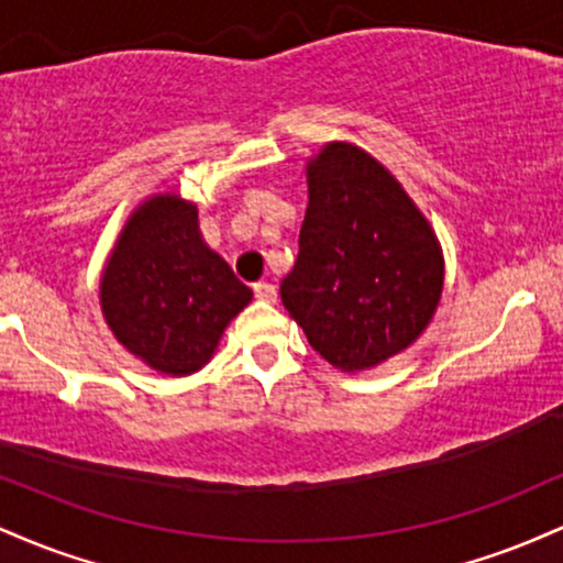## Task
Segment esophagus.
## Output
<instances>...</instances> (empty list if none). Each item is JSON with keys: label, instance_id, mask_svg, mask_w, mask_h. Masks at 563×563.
<instances>
[{"label": "esophagus", "instance_id": "34e87169", "mask_svg": "<svg viewBox=\"0 0 563 563\" xmlns=\"http://www.w3.org/2000/svg\"><path fill=\"white\" fill-rule=\"evenodd\" d=\"M254 294H256V299L269 301V303H273V301L277 299V288L273 286V283H267V280L254 283Z\"/></svg>", "mask_w": 563, "mask_h": 563}]
</instances>
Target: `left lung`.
<instances>
[{
	"mask_svg": "<svg viewBox=\"0 0 563 563\" xmlns=\"http://www.w3.org/2000/svg\"><path fill=\"white\" fill-rule=\"evenodd\" d=\"M299 260L280 299L314 352L344 373L416 344L444 288L442 245L399 179L354 142L307 161Z\"/></svg>",
	"mask_w": 563,
	"mask_h": 563,
	"instance_id": "left-lung-1",
	"label": "left lung"
}]
</instances>
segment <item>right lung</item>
Masks as SVG:
<instances>
[{
  "mask_svg": "<svg viewBox=\"0 0 563 563\" xmlns=\"http://www.w3.org/2000/svg\"><path fill=\"white\" fill-rule=\"evenodd\" d=\"M254 290L232 275L198 228V206L153 192L126 219L100 275L102 318L129 354L164 376L214 357L224 328Z\"/></svg>",
  "mask_w": 563,
  "mask_h": 563,
  "instance_id": "1",
  "label": "right lung"
}]
</instances>
